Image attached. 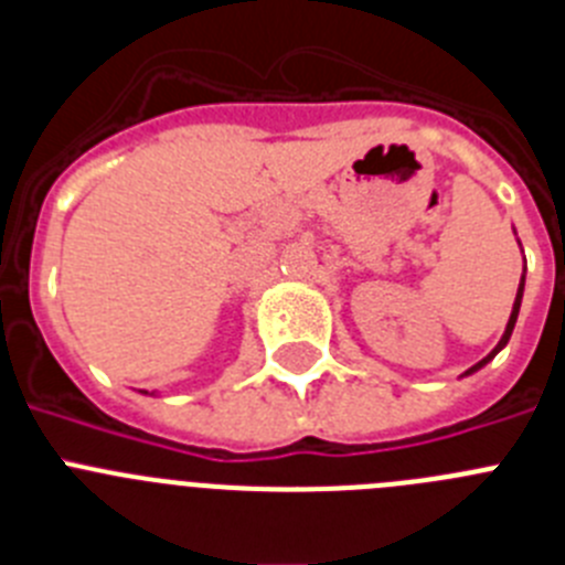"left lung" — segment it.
Wrapping results in <instances>:
<instances>
[{"mask_svg":"<svg viewBox=\"0 0 565 565\" xmlns=\"http://www.w3.org/2000/svg\"><path fill=\"white\" fill-rule=\"evenodd\" d=\"M521 297H523V279H521V288H518V297H515V308H512V317H509V326H507V331H503L501 342H498V348H495V351L489 353V356H487V359H481V362H478V364H476V367H469V371H467V373L478 371V367H481V364H487V362H489V359L495 356V353H498V351H501L503 344H507V342H509V337H512V328H515V319H518V308H521Z\"/></svg>","mask_w":565,"mask_h":565,"instance_id":"obj_1","label":"left lung"}]
</instances>
